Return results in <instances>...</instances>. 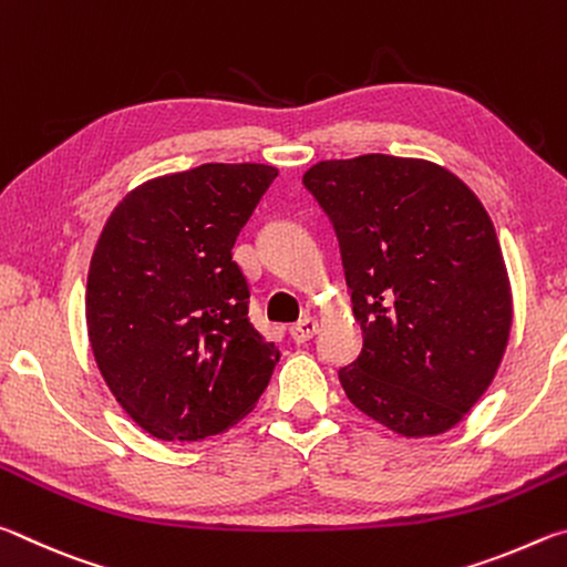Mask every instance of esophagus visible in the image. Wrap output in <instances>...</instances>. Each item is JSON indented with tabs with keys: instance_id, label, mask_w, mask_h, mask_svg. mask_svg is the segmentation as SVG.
I'll return each instance as SVG.
<instances>
[{
	"instance_id": "1",
	"label": "esophagus",
	"mask_w": 567,
	"mask_h": 567,
	"mask_svg": "<svg viewBox=\"0 0 567 567\" xmlns=\"http://www.w3.org/2000/svg\"><path fill=\"white\" fill-rule=\"evenodd\" d=\"M315 332H318V322H315V318H310V315H305L302 320H297L295 324H290V338L295 342H307Z\"/></svg>"
}]
</instances>
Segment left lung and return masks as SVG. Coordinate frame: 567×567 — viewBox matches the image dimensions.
<instances>
[{"mask_svg": "<svg viewBox=\"0 0 567 567\" xmlns=\"http://www.w3.org/2000/svg\"><path fill=\"white\" fill-rule=\"evenodd\" d=\"M302 185L338 235L362 328L344 395L400 435L445 433L493 382L513 322L485 207L453 172L390 155L318 162Z\"/></svg>", "mask_w": 567, "mask_h": 567, "instance_id": "8db88e82", "label": "left lung"}]
</instances>
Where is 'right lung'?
Here are the masks:
<instances>
[{"mask_svg": "<svg viewBox=\"0 0 567 567\" xmlns=\"http://www.w3.org/2000/svg\"><path fill=\"white\" fill-rule=\"evenodd\" d=\"M270 165H199L150 179L114 207L87 277V332L124 412L167 443L225 433L280 360L249 322L233 247Z\"/></svg>", "mask_w": 567, "mask_h": 567, "instance_id": "1", "label": "right lung"}]
</instances>
